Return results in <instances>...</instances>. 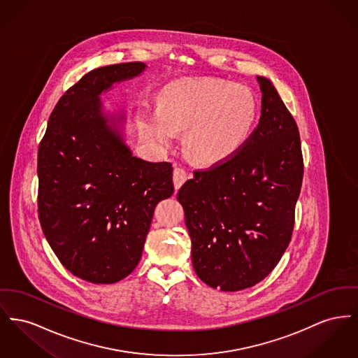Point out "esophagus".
I'll list each match as a JSON object with an SVG mask.
<instances>
[{"instance_id":"34e87169","label":"esophagus","mask_w":358,"mask_h":358,"mask_svg":"<svg viewBox=\"0 0 358 358\" xmlns=\"http://www.w3.org/2000/svg\"><path fill=\"white\" fill-rule=\"evenodd\" d=\"M188 180V173L184 169L176 166L173 170V182H174V188L176 190L180 189L181 185Z\"/></svg>"}]
</instances>
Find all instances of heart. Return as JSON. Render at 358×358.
<instances>
[{
    "instance_id": "obj_1",
    "label": "heart",
    "mask_w": 358,
    "mask_h": 358,
    "mask_svg": "<svg viewBox=\"0 0 358 358\" xmlns=\"http://www.w3.org/2000/svg\"><path fill=\"white\" fill-rule=\"evenodd\" d=\"M258 106L250 89L220 80H201L170 87L162 106L148 108L145 129L169 146L185 129L184 148L199 164L213 165L238 152L252 135Z\"/></svg>"
}]
</instances>
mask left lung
Here are the masks:
<instances>
[{
    "label": "left lung",
    "mask_w": 358,
    "mask_h": 358,
    "mask_svg": "<svg viewBox=\"0 0 358 358\" xmlns=\"http://www.w3.org/2000/svg\"><path fill=\"white\" fill-rule=\"evenodd\" d=\"M261 117L229 159L193 171L177 193L194 272L212 288H250L287 250L303 181L299 128L271 80L258 76Z\"/></svg>",
    "instance_id": "obj_1"
}]
</instances>
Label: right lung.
<instances>
[{
  "instance_id": "add662e5",
  "label": "right lung",
  "mask_w": 358,
  "mask_h": 358,
  "mask_svg": "<svg viewBox=\"0 0 358 358\" xmlns=\"http://www.w3.org/2000/svg\"><path fill=\"white\" fill-rule=\"evenodd\" d=\"M143 62L94 69L54 108L38 152L39 220L70 273L113 284L141 261L152 213L174 192L169 162L132 155L122 127L100 96L146 70Z\"/></svg>"
}]
</instances>
